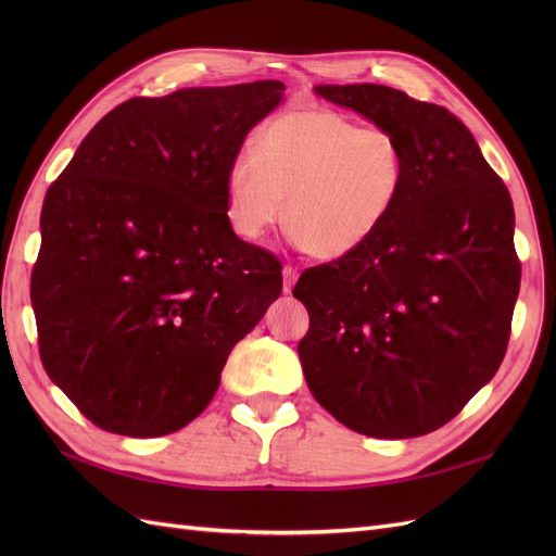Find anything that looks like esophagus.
<instances>
[{
    "instance_id": "34e87169",
    "label": "esophagus",
    "mask_w": 556,
    "mask_h": 556,
    "mask_svg": "<svg viewBox=\"0 0 556 556\" xmlns=\"http://www.w3.org/2000/svg\"><path fill=\"white\" fill-rule=\"evenodd\" d=\"M296 278H299V268H296V266H292V264L285 266V268H282V290L290 294V292H292V288H294Z\"/></svg>"
}]
</instances>
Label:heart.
<instances>
[{
  "mask_svg": "<svg viewBox=\"0 0 556 556\" xmlns=\"http://www.w3.org/2000/svg\"><path fill=\"white\" fill-rule=\"evenodd\" d=\"M408 162L384 127H357L329 109H299L268 123L255 150H241L227 174V215L243 239L285 225L319 260L364 248L390 220L406 188Z\"/></svg>",
  "mask_w": 556,
  "mask_h": 556,
  "instance_id": "1",
  "label": "heart"
}]
</instances>
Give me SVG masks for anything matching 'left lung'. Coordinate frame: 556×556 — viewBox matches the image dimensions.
Wrapping results in <instances>:
<instances>
[{
	"label": "left lung",
	"mask_w": 556,
	"mask_h": 556,
	"mask_svg": "<svg viewBox=\"0 0 556 556\" xmlns=\"http://www.w3.org/2000/svg\"><path fill=\"white\" fill-rule=\"evenodd\" d=\"M315 92L390 129L408 174L371 241L294 285L311 315L299 359L341 425L415 439L447 425L506 355L519 292L513 199L447 109L374 83Z\"/></svg>",
	"instance_id": "left-lung-1"
}]
</instances>
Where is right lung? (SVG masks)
<instances>
[{
  "label": "right lung",
  "mask_w": 556,
  "mask_h": 556,
  "mask_svg": "<svg viewBox=\"0 0 556 556\" xmlns=\"http://www.w3.org/2000/svg\"><path fill=\"white\" fill-rule=\"evenodd\" d=\"M280 80L134 97L99 121L41 208L31 308L48 378L99 429L190 425L282 292L227 215V174Z\"/></svg>",
  "instance_id": "obj_1"
}]
</instances>
